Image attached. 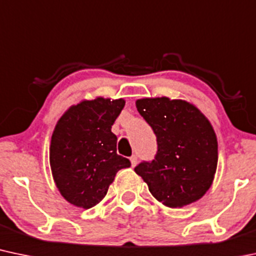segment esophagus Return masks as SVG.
I'll return each instance as SVG.
<instances>
[{
  "instance_id": "1",
  "label": "esophagus",
  "mask_w": 256,
  "mask_h": 256,
  "mask_svg": "<svg viewBox=\"0 0 256 256\" xmlns=\"http://www.w3.org/2000/svg\"><path fill=\"white\" fill-rule=\"evenodd\" d=\"M130 162H131V166L134 168L137 165V162H138V159H137V156H132L130 158Z\"/></svg>"
}]
</instances>
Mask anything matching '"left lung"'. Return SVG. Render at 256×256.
I'll return each mask as SVG.
<instances>
[{
    "label": "left lung",
    "mask_w": 256,
    "mask_h": 256,
    "mask_svg": "<svg viewBox=\"0 0 256 256\" xmlns=\"http://www.w3.org/2000/svg\"><path fill=\"white\" fill-rule=\"evenodd\" d=\"M136 108L153 128L158 152L134 171L156 200L182 208L200 199L214 181L218 140L212 124L196 106L168 97L142 98Z\"/></svg>",
    "instance_id": "8db88e82"
}]
</instances>
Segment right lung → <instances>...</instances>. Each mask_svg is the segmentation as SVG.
<instances>
[{
	"instance_id": "right-lung-1",
	"label": "right lung",
	"mask_w": 256,
	"mask_h": 256,
	"mask_svg": "<svg viewBox=\"0 0 256 256\" xmlns=\"http://www.w3.org/2000/svg\"><path fill=\"white\" fill-rule=\"evenodd\" d=\"M122 98L97 97L72 106L58 120L50 146V164L58 190L72 206L90 209L104 198L115 175L131 166L118 156L112 125Z\"/></svg>"
}]
</instances>
